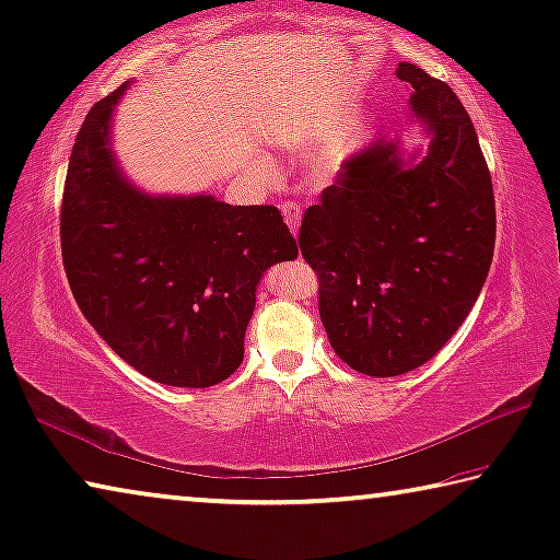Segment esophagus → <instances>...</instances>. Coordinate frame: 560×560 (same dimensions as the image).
<instances>
[{"mask_svg": "<svg viewBox=\"0 0 560 560\" xmlns=\"http://www.w3.org/2000/svg\"><path fill=\"white\" fill-rule=\"evenodd\" d=\"M281 211H283V221H287V226L296 234L301 224V207L296 201H283Z\"/></svg>", "mask_w": 560, "mask_h": 560, "instance_id": "esophagus-1", "label": "esophagus"}]
</instances>
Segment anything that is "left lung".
Here are the masks:
<instances>
[{"instance_id":"1","label":"left lung","mask_w":560,"mask_h":560,"mask_svg":"<svg viewBox=\"0 0 560 560\" xmlns=\"http://www.w3.org/2000/svg\"><path fill=\"white\" fill-rule=\"evenodd\" d=\"M396 77L411 86L429 152L404 166L398 141L376 139L299 229L336 357L378 378L436 357L481 294L495 244L491 174L464 104L416 65L401 61Z\"/></svg>"}]
</instances>
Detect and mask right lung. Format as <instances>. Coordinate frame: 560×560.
<instances>
[{
	"label": "right lung",
	"instance_id": "1",
	"mask_svg": "<svg viewBox=\"0 0 560 560\" xmlns=\"http://www.w3.org/2000/svg\"><path fill=\"white\" fill-rule=\"evenodd\" d=\"M117 92L79 129L61 197V259L94 331L166 386L221 384L244 359L261 273L299 256L277 207L149 197L109 149Z\"/></svg>",
	"mask_w": 560,
	"mask_h": 560
}]
</instances>
